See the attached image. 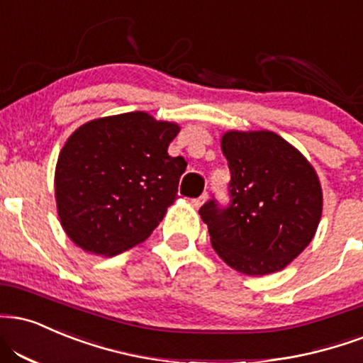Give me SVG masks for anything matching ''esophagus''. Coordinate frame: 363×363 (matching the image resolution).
<instances>
[{
    "mask_svg": "<svg viewBox=\"0 0 363 363\" xmlns=\"http://www.w3.org/2000/svg\"><path fill=\"white\" fill-rule=\"evenodd\" d=\"M206 198H208V193H203V194L199 196V198L193 199V204H194L196 208H201V206H203V203H204V201H206Z\"/></svg>",
    "mask_w": 363,
    "mask_h": 363,
    "instance_id": "esophagus-1",
    "label": "esophagus"
}]
</instances>
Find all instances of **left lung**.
Instances as JSON below:
<instances>
[{
  "mask_svg": "<svg viewBox=\"0 0 363 363\" xmlns=\"http://www.w3.org/2000/svg\"><path fill=\"white\" fill-rule=\"evenodd\" d=\"M231 174L226 208L201 206L211 245L245 276H267L291 264L316 233L323 191L316 170L289 142L269 130L221 137Z\"/></svg>",
  "mask_w": 363,
  "mask_h": 363,
  "instance_id": "obj_1",
  "label": "left lung"
}]
</instances>
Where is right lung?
<instances>
[{
    "label": "right lung",
    "instance_id": "add662e5",
    "mask_svg": "<svg viewBox=\"0 0 363 363\" xmlns=\"http://www.w3.org/2000/svg\"><path fill=\"white\" fill-rule=\"evenodd\" d=\"M179 132L177 123L132 111L87 121L67 138L55 165V201L77 247L113 257L150 237L187 165L167 154Z\"/></svg>",
    "mask_w": 363,
    "mask_h": 363
}]
</instances>
